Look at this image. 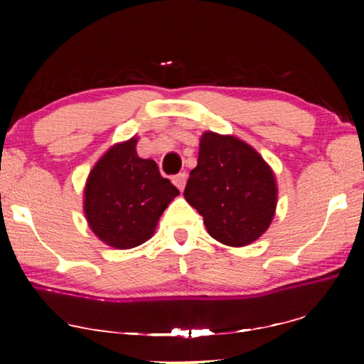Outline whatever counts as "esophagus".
<instances>
[{
  "instance_id": "obj_1",
  "label": "esophagus",
  "mask_w": 364,
  "mask_h": 364,
  "mask_svg": "<svg viewBox=\"0 0 364 364\" xmlns=\"http://www.w3.org/2000/svg\"><path fill=\"white\" fill-rule=\"evenodd\" d=\"M172 182L176 183V187L178 188V191H183V187H186V182H187V173L186 172L177 173V176L172 178Z\"/></svg>"
}]
</instances>
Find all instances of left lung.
<instances>
[{"instance_id":"1","label":"left lung","mask_w":364,"mask_h":364,"mask_svg":"<svg viewBox=\"0 0 364 364\" xmlns=\"http://www.w3.org/2000/svg\"><path fill=\"white\" fill-rule=\"evenodd\" d=\"M183 197L203 217L208 235L223 245L245 247L258 240L275 217L277 178L250 144L207 131Z\"/></svg>"}]
</instances>
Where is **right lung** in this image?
Returning a JSON list of instances; mask_svg holds the SVG:
<instances>
[{
    "label": "right lung",
    "instance_id": "obj_1",
    "mask_svg": "<svg viewBox=\"0 0 364 364\" xmlns=\"http://www.w3.org/2000/svg\"><path fill=\"white\" fill-rule=\"evenodd\" d=\"M137 141L134 136L109 147L84 186L89 228L117 250L147 242L164 210L178 196L171 181L161 176L156 161L137 156Z\"/></svg>",
    "mask_w": 364,
    "mask_h": 364
}]
</instances>
